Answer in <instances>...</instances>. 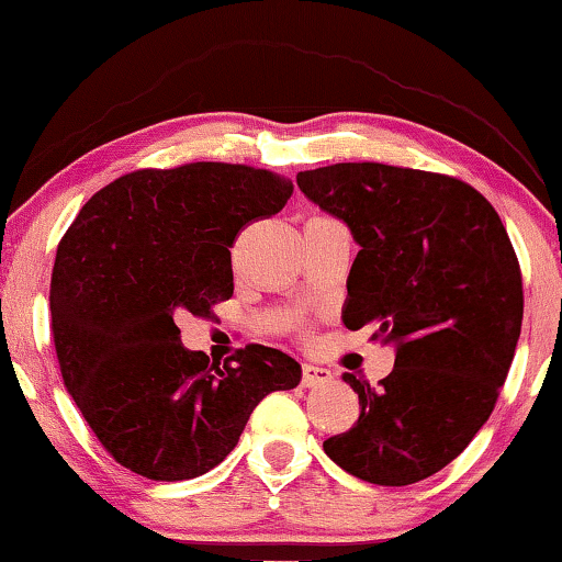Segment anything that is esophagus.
<instances>
[{"mask_svg": "<svg viewBox=\"0 0 562 562\" xmlns=\"http://www.w3.org/2000/svg\"><path fill=\"white\" fill-rule=\"evenodd\" d=\"M330 379H333L330 369L315 367V363H304V367H302V384H304V387H319V384L330 382Z\"/></svg>", "mask_w": 562, "mask_h": 562, "instance_id": "esophagus-1", "label": "esophagus"}]
</instances>
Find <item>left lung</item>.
I'll return each mask as SVG.
<instances>
[{"label":"left lung","instance_id":"left-lung-1","mask_svg":"<svg viewBox=\"0 0 562 562\" xmlns=\"http://www.w3.org/2000/svg\"><path fill=\"white\" fill-rule=\"evenodd\" d=\"M299 191L351 229L344 325H376L395 369L359 395L351 431L325 454L374 485H411L447 468L491 418L521 335L519 260L475 188L447 175L340 162L296 175Z\"/></svg>","mask_w":562,"mask_h":562}]
</instances>
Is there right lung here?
<instances>
[{"instance_id": "right-lung-1", "label": "right lung", "mask_w": 562, "mask_h": 562, "mask_svg": "<svg viewBox=\"0 0 562 562\" xmlns=\"http://www.w3.org/2000/svg\"><path fill=\"white\" fill-rule=\"evenodd\" d=\"M294 186L245 165L138 170L98 191L56 250L50 330L64 384L108 454L149 480L214 470L266 395L294 390L289 353L247 346L222 363L180 344L175 315L232 296L237 232Z\"/></svg>"}]
</instances>
